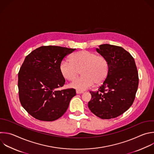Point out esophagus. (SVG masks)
<instances>
[{
	"label": "esophagus",
	"mask_w": 154,
	"mask_h": 154,
	"mask_svg": "<svg viewBox=\"0 0 154 154\" xmlns=\"http://www.w3.org/2000/svg\"><path fill=\"white\" fill-rule=\"evenodd\" d=\"M83 92L82 91H79V90H76V93L77 94H82Z\"/></svg>",
	"instance_id": "1"
}]
</instances>
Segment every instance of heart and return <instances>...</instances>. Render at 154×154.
Instances as JSON below:
<instances>
[{"label":"heart","instance_id":"b5f03b06","mask_svg":"<svg viewBox=\"0 0 154 154\" xmlns=\"http://www.w3.org/2000/svg\"><path fill=\"white\" fill-rule=\"evenodd\" d=\"M70 60L65 59L60 65V71L63 77L72 81L79 75L80 71L83 75L70 84L72 88L85 91L95 83H102L106 79L109 64L103 56L83 50L73 54Z\"/></svg>","mask_w":154,"mask_h":154}]
</instances>
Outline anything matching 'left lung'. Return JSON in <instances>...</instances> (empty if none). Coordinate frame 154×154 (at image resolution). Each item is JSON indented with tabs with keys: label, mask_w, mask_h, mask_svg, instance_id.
Masks as SVG:
<instances>
[{
	"label": "left lung",
	"mask_w": 154,
	"mask_h": 154,
	"mask_svg": "<svg viewBox=\"0 0 154 154\" xmlns=\"http://www.w3.org/2000/svg\"><path fill=\"white\" fill-rule=\"evenodd\" d=\"M96 50L109 64L106 79L97 91H90L88 108L101 119L117 117L132 105L138 86V74L133 57L122 47L103 44Z\"/></svg>",
	"instance_id": "left-lung-1"
}]
</instances>
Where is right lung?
<instances>
[{"instance_id": "right-lung-1", "label": "right lung", "mask_w": 154, "mask_h": 154, "mask_svg": "<svg viewBox=\"0 0 154 154\" xmlns=\"http://www.w3.org/2000/svg\"><path fill=\"white\" fill-rule=\"evenodd\" d=\"M74 50L42 46L25 57L18 73L19 97L23 108L35 119L51 122L59 119L76 95L74 88L57 90L65 83L60 65Z\"/></svg>"}]
</instances>
